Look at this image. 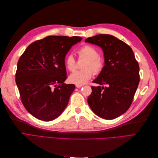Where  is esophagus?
Here are the masks:
<instances>
[{"label": "esophagus", "mask_w": 158, "mask_h": 158, "mask_svg": "<svg viewBox=\"0 0 158 158\" xmlns=\"http://www.w3.org/2000/svg\"><path fill=\"white\" fill-rule=\"evenodd\" d=\"M82 86H83L82 85H78V84H76V88H82Z\"/></svg>", "instance_id": "34e87169"}]
</instances>
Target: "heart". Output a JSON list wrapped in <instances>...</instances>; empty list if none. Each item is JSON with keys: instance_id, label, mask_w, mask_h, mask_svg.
Returning <instances> with one entry per match:
<instances>
[{"instance_id": "b5f03b06", "label": "heart", "mask_w": 158, "mask_h": 158, "mask_svg": "<svg viewBox=\"0 0 158 158\" xmlns=\"http://www.w3.org/2000/svg\"><path fill=\"white\" fill-rule=\"evenodd\" d=\"M79 59H85L82 65L83 70L75 71L71 74L69 80L72 83L82 85L86 83L94 74H99L104 66L103 60L99 56L98 50L91 45H84L76 51ZM66 68L70 72L75 70L76 60L73 55H69L64 59Z\"/></svg>"}]
</instances>
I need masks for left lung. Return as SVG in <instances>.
<instances>
[{
    "label": "left lung",
    "mask_w": 158,
    "mask_h": 158,
    "mask_svg": "<svg viewBox=\"0 0 158 158\" xmlns=\"http://www.w3.org/2000/svg\"><path fill=\"white\" fill-rule=\"evenodd\" d=\"M85 41L101 47L105 58L103 69L94 82L106 86H92L89 106L100 117L115 118L132 104L140 82L138 61L131 47L111 35L99 34Z\"/></svg>",
    "instance_id": "obj_1"
}]
</instances>
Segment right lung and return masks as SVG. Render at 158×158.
Here are the masks:
<instances>
[{
    "label": "right lung",
    "instance_id": "add662e5",
    "mask_svg": "<svg viewBox=\"0 0 158 158\" xmlns=\"http://www.w3.org/2000/svg\"><path fill=\"white\" fill-rule=\"evenodd\" d=\"M78 36L49 35L33 42L18 60L16 83L22 104L40 120L59 117L67 106L75 88L64 84L67 78L64 58Z\"/></svg>",
    "mask_w": 158,
    "mask_h": 158
}]
</instances>
